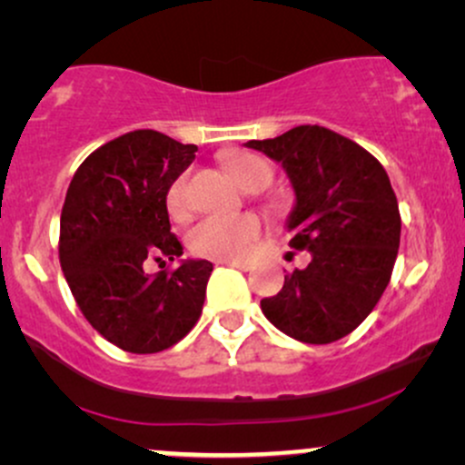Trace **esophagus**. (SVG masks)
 <instances>
[{"label":"esophagus","mask_w":465,"mask_h":465,"mask_svg":"<svg viewBox=\"0 0 465 465\" xmlns=\"http://www.w3.org/2000/svg\"><path fill=\"white\" fill-rule=\"evenodd\" d=\"M223 263L231 265V267H237V270H242V272L252 270V263H250V261H223Z\"/></svg>","instance_id":"34e87169"}]
</instances>
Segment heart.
Listing matches in <instances>:
<instances>
[{
  "mask_svg": "<svg viewBox=\"0 0 465 465\" xmlns=\"http://www.w3.org/2000/svg\"><path fill=\"white\" fill-rule=\"evenodd\" d=\"M228 173L239 187L254 180H272L270 163L261 156L242 154L226 163ZM167 211L173 217L187 213V178L178 176L167 189ZM261 234V222L254 215H211L195 222L187 232V245L195 256L217 261L242 259Z\"/></svg>",
  "mask_w": 465,
  "mask_h": 465,
  "instance_id": "b5f03b06",
  "label": "heart"
}]
</instances>
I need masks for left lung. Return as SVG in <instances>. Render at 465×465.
Returning <instances> with one entry per match:
<instances>
[{
  "label": "left lung",
  "mask_w": 465,
  "mask_h": 465,
  "mask_svg": "<svg viewBox=\"0 0 465 465\" xmlns=\"http://www.w3.org/2000/svg\"><path fill=\"white\" fill-rule=\"evenodd\" d=\"M252 150L281 163L296 193L287 217L289 245L311 252L304 270L261 300L265 318L304 343L346 337L372 313L390 285L401 213L390 176L376 158L322 125H296Z\"/></svg>",
  "instance_id": "8db88e82"
}]
</instances>
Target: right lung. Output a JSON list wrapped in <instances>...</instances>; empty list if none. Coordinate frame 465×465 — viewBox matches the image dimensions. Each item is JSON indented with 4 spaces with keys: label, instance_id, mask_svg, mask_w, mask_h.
Listing matches in <instances>:
<instances>
[{
    "label": "right lung",
    "instance_id": "add662e5",
    "mask_svg": "<svg viewBox=\"0 0 465 465\" xmlns=\"http://www.w3.org/2000/svg\"><path fill=\"white\" fill-rule=\"evenodd\" d=\"M195 152L156 130H134L97 147L71 178L60 213V267L82 315L125 352L167 351L200 320L211 261L145 272L150 259L183 254L167 189Z\"/></svg>",
    "mask_w": 465,
    "mask_h": 465
}]
</instances>
